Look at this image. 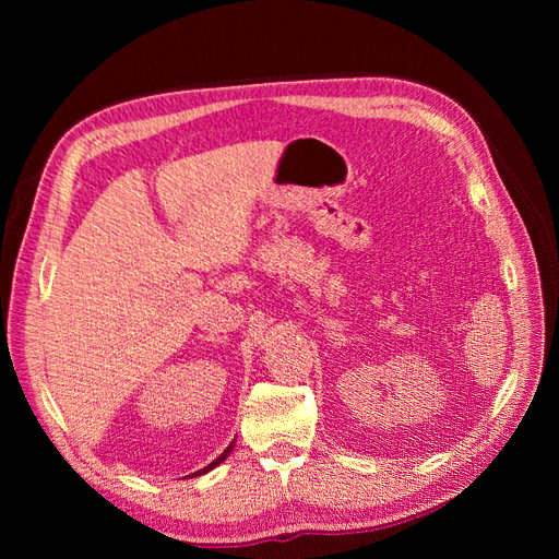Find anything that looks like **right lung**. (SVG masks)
<instances>
[{
    "instance_id": "add662e5",
    "label": "right lung",
    "mask_w": 559,
    "mask_h": 559,
    "mask_svg": "<svg viewBox=\"0 0 559 559\" xmlns=\"http://www.w3.org/2000/svg\"><path fill=\"white\" fill-rule=\"evenodd\" d=\"M233 445H235V443H230V445H228V448H226V450H224V452H222V456H216V460H214V462H212V464H207V466H205V468H200V471H195V473H191V476H200V473H207V471H212V468H214V466H216V464H222V462H224V460H226V456H228V454H230V452H233Z\"/></svg>"
}]
</instances>
